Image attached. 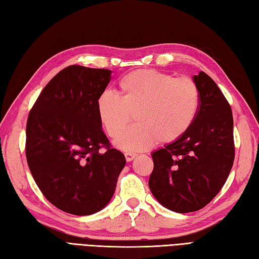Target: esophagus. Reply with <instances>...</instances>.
<instances>
[{
  "label": "esophagus",
  "mask_w": 259,
  "mask_h": 259,
  "mask_svg": "<svg viewBox=\"0 0 259 259\" xmlns=\"http://www.w3.org/2000/svg\"><path fill=\"white\" fill-rule=\"evenodd\" d=\"M137 156V154L135 153H131V152H125L124 153V157H125V161L127 162H131L134 158Z\"/></svg>",
  "instance_id": "obj_1"
}]
</instances>
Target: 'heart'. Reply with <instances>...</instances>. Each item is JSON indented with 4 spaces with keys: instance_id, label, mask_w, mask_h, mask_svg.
Returning <instances> with one entry per match:
<instances>
[{
    "instance_id": "1",
    "label": "heart",
    "mask_w": 259,
    "mask_h": 259,
    "mask_svg": "<svg viewBox=\"0 0 259 259\" xmlns=\"http://www.w3.org/2000/svg\"><path fill=\"white\" fill-rule=\"evenodd\" d=\"M119 95L106 91L96 102L97 115L106 134L120 136L135 115L136 124L115 142L125 152L144 151L180 139L193 124L199 92L190 78H174L155 70H138L119 81Z\"/></svg>"
}]
</instances>
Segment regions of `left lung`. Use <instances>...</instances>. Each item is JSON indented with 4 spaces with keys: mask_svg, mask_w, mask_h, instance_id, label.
Returning <instances> with one entry per match:
<instances>
[{
    "mask_svg": "<svg viewBox=\"0 0 259 259\" xmlns=\"http://www.w3.org/2000/svg\"><path fill=\"white\" fill-rule=\"evenodd\" d=\"M193 79L199 92L193 124L180 139L152 153L151 193L177 213L201 209L218 195L235 154L233 116L227 98L204 72Z\"/></svg>",
    "mask_w": 259,
    "mask_h": 259,
    "instance_id": "obj_1",
    "label": "left lung"
}]
</instances>
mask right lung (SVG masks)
<instances>
[{
	"mask_svg": "<svg viewBox=\"0 0 259 259\" xmlns=\"http://www.w3.org/2000/svg\"><path fill=\"white\" fill-rule=\"evenodd\" d=\"M111 71L71 65L45 86L26 127V157L39 189L75 215L101 211L114 196L124 155L111 149L97 115ZM105 147L104 152L99 150Z\"/></svg>",
	"mask_w": 259,
	"mask_h": 259,
	"instance_id": "1",
	"label": "right lung"
}]
</instances>
